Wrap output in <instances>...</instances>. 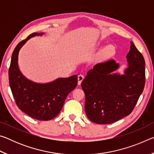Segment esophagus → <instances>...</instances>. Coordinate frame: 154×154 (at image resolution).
Here are the masks:
<instances>
[{
	"mask_svg": "<svg viewBox=\"0 0 154 154\" xmlns=\"http://www.w3.org/2000/svg\"><path fill=\"white\" fill-rule=\"evenodd\" d=\"M84 79V76L83 75H78V85H80L82 83V82Z\"/></svg>",
	"mask_w": 154,
	"mask_h": 154,
	"instance_id": "obj_1",
	"label": "esophagus"
}]
</instances>
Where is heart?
Here are the masks:
<instances>
[{"instance_id":"b5f03b06","label":"heart","mask_w":154,"mask_h":154,"mask_svg":"<svg viewBox=\"0 0 154 154\" xmlns=\"http://www.w3.org/2000/svg\"><path fill=\"white\" fill-rule=\"evenodd\" d=\"M111 50H112V47H111V46L106 47L105 50H104V51H103V54H108V53H109V52H110V51H111Z\"/></svg>"}]
</instances>
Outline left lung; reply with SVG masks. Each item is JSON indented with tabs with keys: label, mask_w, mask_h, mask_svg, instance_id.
Segmentation results:
<instances>
[{
	"label": "left lung",
	"mask_w": 154,
	"mask_h": 154,
	"mask_svg": "<svg viewBox=\"0 0 154 154\" xmlns=\"http://www.w3.org/2000/svg\"><path fill=\"white\" fill-rule=\"evenodd\" d=\"M126 58L128 68L124 75L111 74L119 67L111 59L96 64L83 80L85 111L90 121L111 124L133 111L145 87V63L144 57L132 42Z\"/></svg>",
	"instance_id": "left-lung-1"
}]
</instances>
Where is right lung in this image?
<instances>
[{
  "mask_svg": "<svg viewBox=\"0 0 154 154\" xmlns=\"http://www.w3.org/2000/svg\"><path fill=\"white\" fill-rule=\"evenodd\" d=\"M39 35L43 33L31 34L15 47L9 69V81L18 108L31 118L47 121L59 114L67 95L77 86V75L45 84L33 83L23 76L18 68V53L29 38Z\"/></svg>",
  "mask_w": 154,
  "mask_h": 154,
  "instance_id": "1",
  "label": "right lung"
}]
</instances>
